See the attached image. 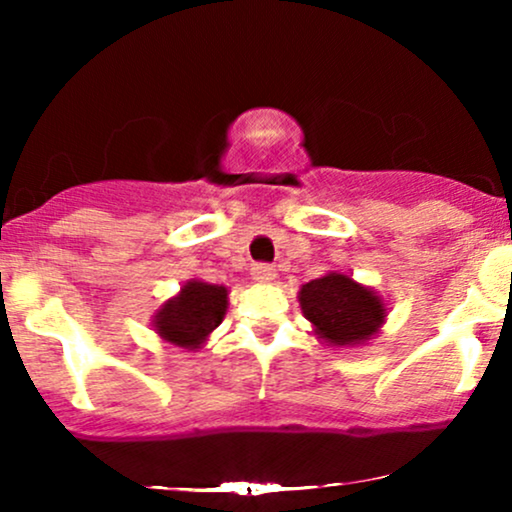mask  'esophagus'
Masks as SVG:
<instances>
[{
    "label": "esophagus",
    "mask_w": 512,
    "mask_h": 512,
    "mask_svg": "<svg viewBox=\"0 0 512 512\" xmlns=\"http://www.w3.org/2000/svg\"><path fill=\"white\" fill-rule=\"evenodd\" d=\"M276 276V269L272 264L267 262H255L252 264V279L255 281H262V284H267V281H272Z\"/></svg>",
    "instance_id": "1"
}]
</instances>
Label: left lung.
Here are the masks:
<instances>
[{
  "label": "left lung",
  "instance_id": "left-lung-1",
  "mask_svg": "<svg viewBox=\"0 0 512 512\" xmlns=\"http://www.w3.org/2000/svg\"><path fill=\"white\" fill-rule=\"evenodd\" d=\"M298 301L317 334L339 346L366 342L385 320L383 301L344 274L308 281L298 293Z\"/></svg>",
  "mask_w": 512,
  "mask_h": 512
}]
</instances>
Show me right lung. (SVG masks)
I'll return each instance as SVG.
<instances>
[{
    "label": "right lung",
    "instance_id": "obj_1",
    "mask_svg": "<svg viewBox=\"0 0 512 512\" xmlns=\"http://www.w3.org/2000/svg\"><path fill=\"white\" fill-rule=\"evenodd\" d=\"M226 296L223 286L190 281L182 286L180 296L163 305L156 313V330L170 344L182 349H197L214 327L221 325L226 315Z\"/></svg>",
    "mask_w": 512,
    "mask_h": 512
}]
</instances>
